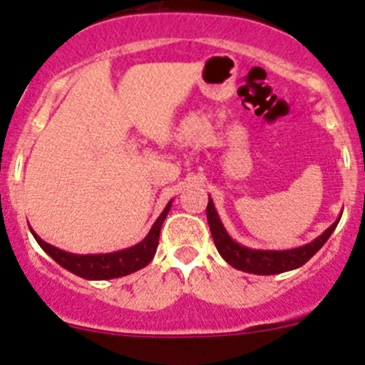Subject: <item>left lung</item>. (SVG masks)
<instances>
[{"label": "left lung", "mask_w": 365, "mask_h": 365, "mask_svg": "<svg viewBox=\"0 0 365 365\" xmlns=\"http://www.w3.org/2000/svg\"><path fill=\"white\" fill-rule=\"evenodd\" d=\"M206 217H208L210 231H212L215 247H217L222 259L227 264H231L232 267H236V269L252 274H279L285 273V271H292L301 267L302 264L308 262L314 253L324 247L325 241L334 232L337 222L341 218H337L327 231L320 234L312 243L304 245V247L292 248V250H252V248L236 243L229 236L224 224H222L220 217H218L217 210H215L212 197L208 199Z\"/></svg>", "instance_id": "8db88e82"}]
</instances>
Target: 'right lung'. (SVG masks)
<instances>
[{"label": "right lung", "mask_w": 365, "mask_h": 365, "mask_svg": "<svg viewBox=\"0 0 365 365\" xmlns=\"http://www.w3.org/2000/svg\"><path fill=\"white\" fill-rule=\"evenodd\" d=\"M170 210L171 201L168 202L164 212L160 213L159 218H157L155 224L152 225L150 232L145 236L143 241H140V243L134 245L131 248H125V250H118L113 253L76 255V253L59 250V248L45 243L33 229H29L31 232H33L34 240L38 241V245H40V247L43 248L59 266H63L64 269H68L70 273L86 279H112L120 278V276L125 274H131L134 271H140L141 267L150 264L153 255H155L157 245H159L160 227H163V222L164 218L168 217V213H170Z\"/></svg>", "instance_id": "obj_1"}]
</instances>
